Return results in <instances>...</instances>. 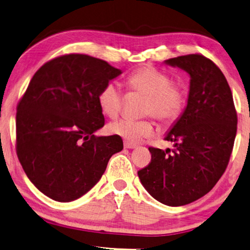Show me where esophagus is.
<instances>
[{
    "label": "esophagus",
    "mask_w": 250,
    "mask_h": 250,
    "mask_svg": "<svg viewBox=\"0 0 250 250\" xmlns=\"http://www.w3.org/2000/svg\"><path fill=\"white\" fill-rule=\"evenodd\" d=\"M137 146L136 144H134V143H130V142H127V141H125L124 142V147L125 148H135Z\"/></svg>",
    "instance_id": "1"
}]
</instances>
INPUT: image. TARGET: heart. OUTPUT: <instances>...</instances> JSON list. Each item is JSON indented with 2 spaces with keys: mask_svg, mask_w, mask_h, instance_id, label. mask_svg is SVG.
<instances>
[{
  "mask_svg": "<svg viewBox=\"0 0 250 250\" xmlns=\"http://www.w3.org/2000/svg\"><path fill=\"white\" fill-rule=\"evenodd\" d=\"M126 86L130 91L146 96L144 103V115H152L162 124L170 125L181 116L186 106V93L181 87L172 83L170 76L154 67H143L133 71L126 78ZM98 104L103 113L108 117L120 114L124 96L116 83L109 82L98 94ZM113 135L125 141L137 142L152 135L153 123L148 120L133 121L122 118L108 125Z\"/></svg>",
  "mask_w": 250,
  "mask_h": 250,
  "instance_id": "1",
  "label": "heart"
}]
</instances>
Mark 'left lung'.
Wrapping results in <instances>:
<instances>
[{"mask_svg":"<svg viewBox=\"0 0 250 250\" xmlns=\"http://www.w3.org/2000/svg\"><path fill=\"white\" fill-rule=\"evenodd\" d=\"M164 63L190 76L187 106L165 135L173 148L149 147L151 163L137 174L155 200L179 207L202 198L224 174L236 137L237 113L227 79L210 59L188 55Z\"/></svg>","mask_w":250,"mask_h":250,"instance_id":"1","label":"left lung"}]
</instances>
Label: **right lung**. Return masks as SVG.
Listing matches in <instances>:
<instances>
[{
    "label": "right lung",
    "mask_w": 250,
    "mask_h": 250,
    "mask_svg": "<svg viewBox=\"0 0 250 250\" xmlns=\"http://www.w3.org/2000/svg\"><path fill=\"white\" fill-rule=\"evenodd\" d=\"M121 74L74 53L48 61L32 77L17 108V154L30 181L52 200L86 194L123 149L120 136L94 135L105 124L99 91Z\"/></svg>",
    "instance_id": "obj_1"
}]
</instances>
